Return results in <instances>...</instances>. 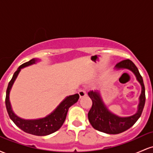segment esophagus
I'll list each match as a JSON object with an SVG mask.
<instances>
[{
  "instance_id": "esophagus-1",
  "label": "esophagus",
  "mask_w": 153,
  "mask_h": 153,
  "mask_svg": "<svg viewBox=\"0 0 153 153\" xmlns=\"http://www.w3.org/2000/svg\"><path fill=\"white\" fill-rule=\"evenodd\" d=\"M78 94H79V96H80V98L84 97V96H85L87 95L86 92H85V91L84 90V89H80V90L79 91Z\"/></svg>"
}]
</instances>
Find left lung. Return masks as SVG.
I'll use <instances>...</instances> for the list:
<instances>
[{
	"label": "left lung",
	"instance_id": "left-lung-1",
	"mask_svg": "<svg viewBox=\"0 0 153 153\" xmlns=\"http://www.w3.org/2000/svg\"><path fill=\"white\" fill-rule=\"evenodd\" d=\"M115 68L117 69L126 68L132 72L136 76L137 80L141 85L142 92L140 96V103L138 105L137 112L131 117H119L112 114L106 108L98 91H89L88 94L93 102L92 106L88 114L89 122L92 127L96 130L111 134L122 133L134 125L143 113L145 103V85L143 78L140 74L136 65L130 59H124L117 63Z\"/></svg>",
	"mask_w": 153,
	"mask_h": 153
}]
</instances>
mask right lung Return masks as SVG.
<instances>
[{"label": "right lung", "instance_id": "1", "mask_svg": "<svg viewBox=\"0 0 153 153\" xmlns=\"http://www.w3.org/2000/svg\"><path fill=\"white\" fill-rule=\"evenodd\" d=\"M36 61H37L36 59H31L29 62L24 63L22 65L19 66L18 70L15 72L11 80L8 83V88H7L6 106L10 119L22 130L26 133H29V134L36 135V136H45V135L50 134L54 131H57L59 128L62 127L66 119L68 109L72 105H73L78 101L79 95L76 94L68 96L65 99L63 100L62 102L59 103V106L56 108V109L52 113L47 116L45 118L34 119V120H26V119L20 118L18 116L16 115L13 113L11 108V106H10L9 100L10 91L16 78L18 76L21 69H22L23 68H25L26 66L34 64Z\"/></svg>", "mask_w": 153, "mask_h": 153}]
</instances>
